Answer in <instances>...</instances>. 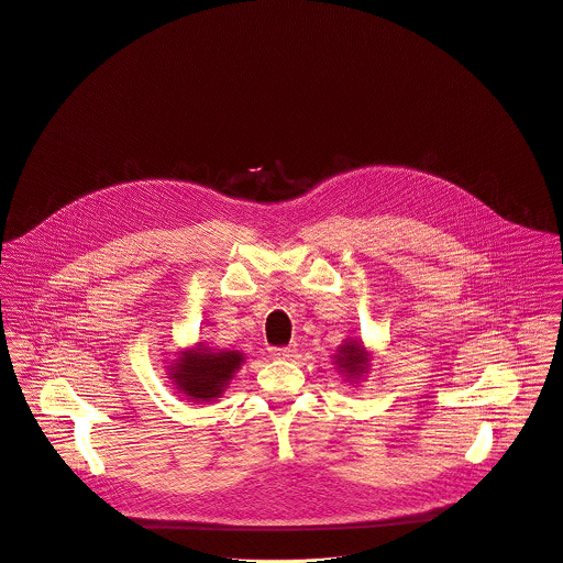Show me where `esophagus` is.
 I'll use <instances>...</instances> for the list:
<instances>
[{"mask_svg": "<svg viewBox=\"0 0 563 563\" xmlns=\"http://www.w3.org/2000/svg\"><path fill=\"white\" fill-rule=\"evenodd\" d=\"M295 353H297V346H295V344L271 349V355L277 357V360H290V357H295Z\"/></svg>", "mask_w": 563, "mask_h": 563, "instance_id": "esophagus-1", "label": "esophagus"}]
</instances>
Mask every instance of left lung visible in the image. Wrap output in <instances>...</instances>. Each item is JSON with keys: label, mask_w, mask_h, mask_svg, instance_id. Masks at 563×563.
<instances>
[{"label": "left lung", "mask_w": 563, "mask_h": 563, "mask_svg": "<svg viewBox=\"0 0 563 563\" xmlns=\"http://www.w3.org/2000/svg\"><path fill=\"white\" fill-rule=\"evenodd\" d=\"M368 357H366V351L364 346H360L357 342H349V344H342L338 355H335V364L349 375V377H355V375H362L366 368H368Z\"/></svg>", "instance_id": "obj_1"}]
</instances>
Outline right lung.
Returning <instances> with one entry per match:
<instances>
[{"mask_svg":"<svg viewBox=\"0 0 563 563\" xmlns=\"http://www.w3.org/2000/svg\"><path fill=\"white\" fill-rule=\"evenodd\" d=\"M241 362L239 351L214 353L210 349H195L179 357V364L175 366L177 371H173V379L192 401H210L223 393Z\"/></svg>","mask_w":563,"mask_h":563,"instance_id":"obj_1","label":"right lung"}]
</instances>
